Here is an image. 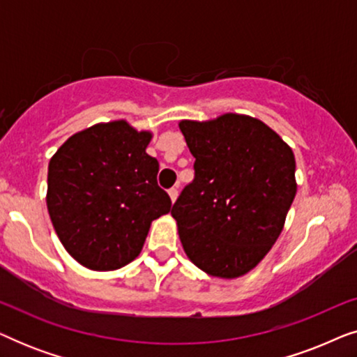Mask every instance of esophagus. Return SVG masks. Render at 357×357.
Segmentation results:
<instances>
[{
    "instance_id": "34e87169",
    "label": "esophagus",
    "mask_w": 357,
    "mask_h": 357,
    "mask_svg": "<svg viewBox=\"0 0 357 357\" xmlns=\"http://www.w3.org/2000/svg\"><path fill=\"white\" fill-rule=\"evenodd\" d=\"M169 197H170V199H172V203L175 202V199H177V197H178V190H177V187H172L169 190Z\"/></svg>"
}]
</instances>
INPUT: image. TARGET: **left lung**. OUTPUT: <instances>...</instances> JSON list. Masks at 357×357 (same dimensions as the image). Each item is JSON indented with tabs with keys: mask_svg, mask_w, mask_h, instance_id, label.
Segmentation results:
<instances>
[{
	"mask_svg": "<svg viewBox=\"0 0 357 357\" xmlns=\"http://www.w3.org/2000/svg\"><path fill=\"white\" fill-rule=\"evenodd\" d=\"M195 178L172 208L190 261L234 280L253 270L284 227L297 192L289 144L261 120L241 114L180 120Z\"/></svg>",
	"mask_w": 357,
	"mask_h": 357,
	"instance_id": "obj_1",
	"label": "left lung"
}]
</instances>
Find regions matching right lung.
Instances as JSON below:
<instances>
[{"label": "right lung", "instance_id": "obj_1", "mask_svg": "<svg viewBox=\"0 0 357 357\" xmlns=\"http://www.w3.org/2000/svg\"><path fill=\"white\" fill-rule=\"evenodd\" d=\"M151 131L126 120L97 123L63 143L48 164L47 208L65 250L82 266L110 271L141 253L151 222L172 202L146 153Z\"/></svg>", "mask_w": 357, "mask_h": 357}]
</instances>
